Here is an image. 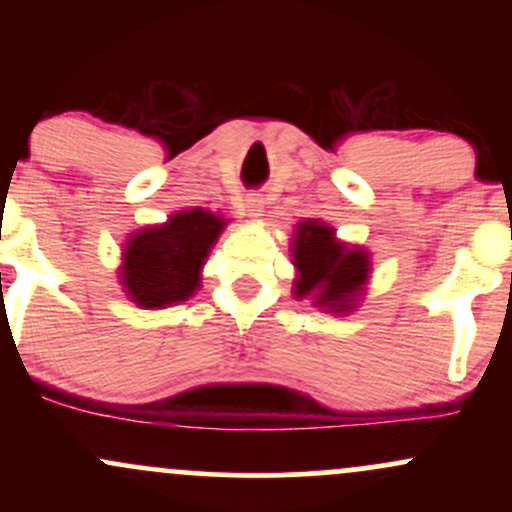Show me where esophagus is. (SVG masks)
<instances>
[{"label":"esophagus","instance_id":"obj_1","mask_svg":"<svg viewBox=\"0 0 512 512\" xmlns=\"http://www.w3.org/2000/svg\"><path fill=\"white\" fill-rule=\"evenodd\" d=\"M262 211V199L260 197H248V214L250 216H260Z\"/></svg>","mask_w":512,"mask_h":512}]
</instances>
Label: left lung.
Listing matches in <instances>:
<instances>
[{"label":"left lung","instance_id":"8db88e82","mask_svg":"<svg viewBox=\"0 0 512 512\" xmlns=\"http://www.w3.org/2000/svg\"><path fill=\"white\" fill-rule=\"evenodd\" d=\"M293 267L298 279L293 284L296 298H313L315 308L334 315H349L363 293L370 257L358 245H344L334 238V228L322 221H303L293 231Z\"/></svg>","mask_w":512,"mask_h":512}]
</instances>
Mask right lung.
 Listing matches in <instances>:
<instances>
[{
	"label": "right lung",
	"instance_id": "obj_1",
	"mask_svg": "<svg viewBox=\"0 0 512 512\" xmlns=\"http://www.w3.org/2000/svg\"><path fill=\"white\" fill-rule=\"evenodd\" d=\"M226 219L195 207L125 240L120 281L139 308H168L199 289V272Z\"/></svg>",
	"mask_w": 512,
	"mask_h": 512
}]
</instances>
